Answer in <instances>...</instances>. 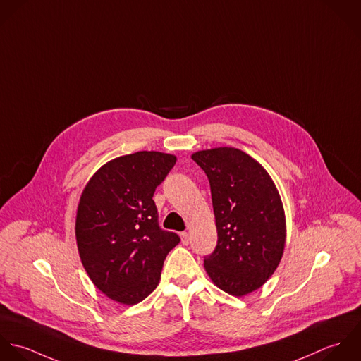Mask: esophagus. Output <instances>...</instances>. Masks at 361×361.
<instances>
[{"label": "esophagus", "mask_w": 361, "mask_h": 361, "mask_svg": "<svg viewBox=\"0 0 361 361\" xmlns=\"http://www.w3.org/2000/svg\"><path fill=\"white\" fill-rule=\"evenodd\" d=\"M180 235H181V241H183V244H185V245H187V244L190 243V234H188L187 231H183Z\"/></svg>", "instance_id": "esophagus-1"}]
</instances>
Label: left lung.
Returning a JSON list of instances; mask_svg holds the SVG:
<instances>
[{"instance_id":"8db88e82","label":"left lung","mask_w":361,"mask_h":361,"mask_svg":"<svg viewBox=\"0 0 361 361\" xmlns=\"http://www.w3.org/2000/svg\"><path fill=\"white\" fill-rule=\"evenodd\" d=\"M192 160L211 184L217 245L204 267L217 288L243 297L264 286L286 244V216L269 173L237 147L198 150Z\"/></svg>"}]
</instances>
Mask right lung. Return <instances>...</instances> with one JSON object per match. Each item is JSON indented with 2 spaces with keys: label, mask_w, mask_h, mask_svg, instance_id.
<instances>
[{
  "label": "right lung",
  "mask_w": 361,
  "mask_h": 361,
  "mask_svg": "<svg viewBox=\"0 0 361 361\" xmlns=\"http://www.w3.org/2000/svg\"><path fill=\"white\" fill-rule=\"evenodd\" d=\"M177 157L141 150L103 164L85 185L75 220L82 265L109 298L134 305L160 281L167 254L180 243L157 223L152 200Z\"/></svg>",
  "instance_id": "add662e5"
}]
</instances>
